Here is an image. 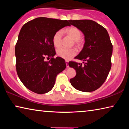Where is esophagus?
<instances>
[{"label": "esophagus", "instance_id": "1", "mask_svg": "<svg viewBox=\"0 0 129 129\" xmlns=\"http://www.w3.org/2000/svg\"><path fill=\"white\" fill-rule=\"evenodd\" d=\"M68 61H65V63H66V65H67V67L68 68L69 67V65H68Z\"/></svg>", "mask_w": 129, "mask_h": 129}]
</instances>
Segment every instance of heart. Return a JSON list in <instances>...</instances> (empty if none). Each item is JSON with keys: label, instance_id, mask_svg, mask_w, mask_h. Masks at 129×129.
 Returning a JSON list of instances; mask_svg holds the SVG:
<instances>
[{"label": "heart", "instance_id": "1", "mask_svg": "<svg viewBox=\"0 0 129 129\" xmlns=\"http://www.w3.org/2000/svg\"><path fill=\"white\" fill-rule=\"evenodd\" d=\"M64 32L69 36L73 39L75 43L77 46L81 45V38L82 36V32L76 27H71L65 29ZM62 38V32L61 30H57L54 34L52 37V43L54 46L56 48L60 47L61 44V41ZM77 54V51L75 48L67 49L65 48H60L57 50V54L58 57L64 58L65 60H69L75 56Z\"/></svg>", "mask_w": 129, "mask_h": 129}]
</instances>
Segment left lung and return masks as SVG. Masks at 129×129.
<instances>
[{"label": "left lung", "instance_id": "8db88e82", "mask_svg": "<svg viewBox=\"0 0 129 129\" xmlns=\"http://www.w3.org/2000/svg\"><path fill=\"white\" fill-rule=\"evenodd\" d=\"M85 36L82 51L75 57L83 60L82 64L69 61L70 67L76 71V75L70 82L78 90L90 92L102 86L106 80L112 67L113 45L107 30L91 20H69Z\"/></svg>", "mask_w": 129, "mask_h": 129}]
</instances>
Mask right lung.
I'll use <instances>...</instances> for the list:
<instances>
[{"mask_svg": "<svg viewBox=\"0 0 129 129\" xmlns=\"http://www.w3.org/2000/svg\"><path fill=\"white\" fill-rule=\"evenodd\" d=\"M71 24L68 20L38 17L21 28L15 46L16 69L26 88L34 93L44 94L53 88L56 77L66 68L65 60L56 54L52 37ZM51 57L48 62L45 58Z\"/></svg>", "mask_w": 129, "mask_h": 129, "instance_id": "add662e5", "label": "right lung"}]
</instances>
